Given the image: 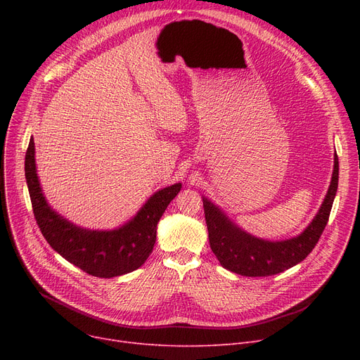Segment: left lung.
<instances>
[{
    "label": "left lung",
    "instance_id": "1",
    "mask_svg": "<svg viewBox=\"0 0 360 360\" xmlns=\"http://www.w3.org/2000/svg\"><path fill=\"white\" fill-rule=\"evenodd\" d=\"M338 186V158L326 200L307 231L289 240L269 242L248 235L232 224L209 200H202L210 247L224 269L247 277H266L285 271L304 261L315 248L330 219Z\"/></svg>",
    "mask_w": 360,
    "mask_h": 360
}]
</instances>
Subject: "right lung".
<instances>
[{
	"mask_svg": "<svg viewBox=\"0 0 360 360\" xmlns=\"http://www.w3.org/2000/svg\"><path fill=\"white\" fill-rule=\"evenodd\" d=\"M25 175L33 214L46 242L75 267L103 278L122 276L143 266L153 251L158 221L181 191V184L167 186L151 197L121 229L96 232L80 229L51 210L36 175L33 137L26 151Z\"/></svg>",
	"mask_w": 360,
	"mask_h": 360,
	"instance_id": "obj_1",
	"label": "right lung"
}]
</instances>
